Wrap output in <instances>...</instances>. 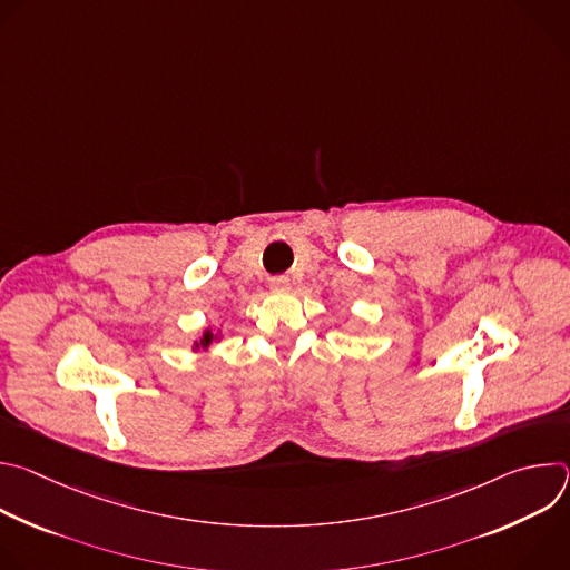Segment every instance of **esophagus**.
<instances>
[{
  "label": "esophagus",
  "mask_w": 570,
  "mask_h": 570,
  "mask_svg": "<svg viewBox=\"0 0 570 570\" xmlns=\"http://www.w3.org/2000/svg\"><path fill=\"white\" fill-rule=\"evenodd\" d=\"M271 288L275 291V293H284V291H288L291 288V282H288V277H273L271 279Z\"/></svg>",
  "instance_id": "34e87169"
}]
</instances>
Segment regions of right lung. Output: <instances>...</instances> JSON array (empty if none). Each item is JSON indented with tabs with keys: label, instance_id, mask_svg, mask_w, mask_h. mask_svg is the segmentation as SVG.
Wrapping results in <instances>:
<instances>
[{
	"label": "right lung",
	"instance_id": "add662e5",
	"mask_svg": "<svg viewBox=\"0 0 570 570\" xmlns=\"http://www.w3.org/2000/svg\"><path fill=\"white\" fill-rule=\"evenodd\" d=\"M223 341V332L220 330H212V327H205L196 341L191 343V352H209V347L214 343H220Z\"/></svg>",
	"mask_w": 570,
	"mask_h": 570
}]
</instances>
